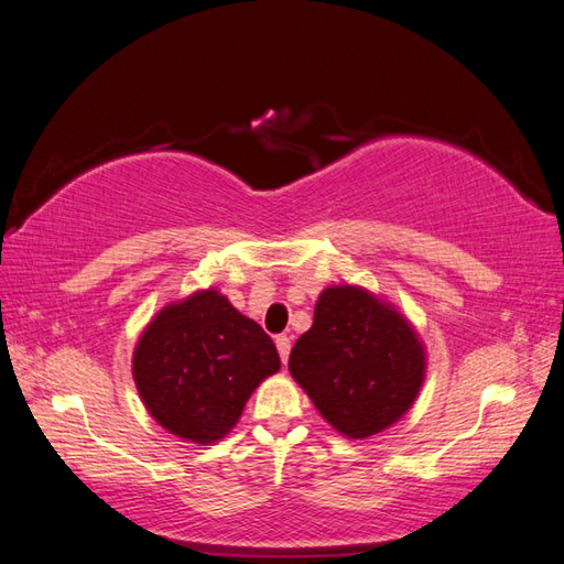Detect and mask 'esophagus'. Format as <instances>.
<instances>
[{"label": "esophagus", "mask_w": 564, "mask_h": 564, "mask_svg": "<svg viewBox=\"0 0 564 564\" xmlns=\"http://www.w3.org/2000/svg\"><path fill=\"white\" fill-rule=\"evenodd\" d=\"M275 346H278V352L282 357V362L289 360V350H292V340H289V336H278L275 338Z\"/></svg>", "instance_id": "34e87169"}]
</instances>
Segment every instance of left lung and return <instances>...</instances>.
Wrapping results in <instances>:
<instances>
[{
  "label": "left lung",
  "mask_w": 564,
  "mask_h": 564,
  "mask_svg": "<svg viewBox=\"0 0 564 564\" xmlns=\"http://www.w3.org/2000/svg\"><path fill=\"white\" fill-rule=\"evenodd\" d=\"M289 371L340 435L365 440L414 404L425 350L390 303L340 284L319 294L313 327L292 348Z\"/></svg>",
  "instance_id": "8db88e82"
}]
</instances>
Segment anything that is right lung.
I'll use <instances>...</instances> for the list:
<instances>
[{
  "label": "right lung",
  "mask_w": 564,
  "mask_h": 564,
  "mask_svg": "<svg viewBox=\"0 0 564 564\" xmlns=\"http://www.w3.org/2000/svg\"><path fill=\"white\" fill-rule=\"evenodd\" d=\"M278 369L272 338L216 289L169 303L133 350V381L152 419L197 445L226 437Z\"/></svg>",
  "instance_id": "add662e5"
}]
</instances>
